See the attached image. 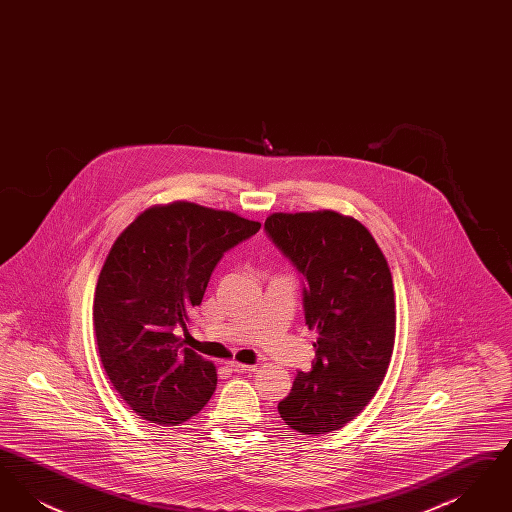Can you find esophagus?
Wrapping results in <instances>:
<instances>
[{
    "mask_svg": "<svg viewBox=\"0 0 512 512\" xmlns=\"http://www.w3.org/2000/svg\"><path fill=\"white\" fill-rule=\"evenodd\" d=\"M228 366H230V370H234V372H253V370H255V366L244 365V363H238V361H232V363H228Z\"/></svg>",
    "mask_w": 512,
    "mask_h": 512,
    "instance_id": "esophagus-1",
    "label": "esophagus"
}]
</instances>
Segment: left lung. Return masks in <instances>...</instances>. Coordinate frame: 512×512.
Masks as SVG:
<instances>
[{
    "instance_id": "8db88e82",
    "label": "left lung",
    "mask_w": 512,
    "mask_h": 512,
    "mask_svg": "<svg viewBox=\"0 0 512 512\" xmlns=\"http://www.w3.org/2000/svg\"><path fill=\"white\" fill-rule=\"evenodd\" d=\"M265 230L305 280L303 309L317 330L315 363L278 403L303 436L340 430L384 382L395 341L390 267L359 220L336 211L274 213Z\"/></svg>"
}]
</instances>
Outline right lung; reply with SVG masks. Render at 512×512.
Here are the masks:
<instances>
[{
    "mask_svg": "<svg viewBox=\"0 0 512 512\" xmlns=\"http://www.w3.org/2000/svg\"><path fill=\"white\" fill-rule=\"evenodd\" d=\"M261 222L188 201L149 207L115 240L99 272L94 330L113 388L142 418L176 426L217 388V368L184 347L186 330L222 255Z\"/></svg>",
    "mask_w": 512,
    "mask_h": 512,
    "instance_id": "1",
    "label": "right lung"
}]
</instances>
